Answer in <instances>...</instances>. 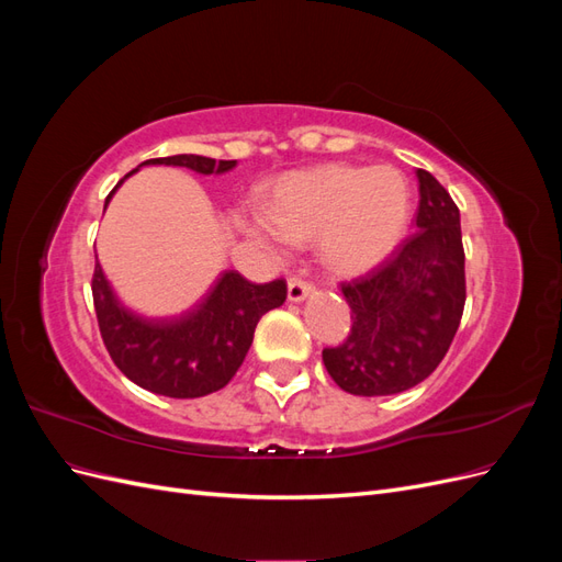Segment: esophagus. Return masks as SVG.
<instances>
[{
	"label": "esophagus",
	"mask_w": 562,
	"mask_h": 562,
	"mask_svg": "<svg viewBox=\"0 0 562 562\" xmlns=\"http://www.w3.org/2000/svg\"><path fill=\"white\" fill-rule=\"evenodd\" d=\"M312 291H314V285L310 281H304L302 277H293L291 281H288V300L291 302L307 300Z\"/></svg>",
	"instance_id": "esophagus-1"
}]
</instances>
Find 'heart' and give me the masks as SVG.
Segmentation results:
<instances>
[{
    "label": "heart",
    "instance_id": "1",
    "mask_svg": "<svg viewBox=\"0 0 562 562\" xmlns=\"http://www.w3.org/2000/svg\"><path fill=\"white\" fill-rule=\"evenodd\" d=\"M411 215V182L396 166L326 164L281 178L265 217L246 220L244 229L269 250L316 236L330 269L361 274L396 250Z\"/></svg>",
    "mask_w": 562,
    "mask_h": 562
}]
</instances>
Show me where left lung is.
<instances>
[{"instance_id":"obj_1","label":"left lung","mask_w":562,"mask_h":562,"mask_svg":"<svg viewBox=\"0 0 562 562\" xmlns=\"http://www.w3.org/2000/svg\"><path fill=\"white\" fill-rule=\"evenodd\" d=\"M417 232L368 271L342 283L351 333L323 349V363L353 396L413 389L443 361L467 302L459 209L429 171L417 168Z\"/></svg>"}]
</instances>
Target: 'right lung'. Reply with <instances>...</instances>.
<instances>
[{"label": "right lung", "mask_w": 562, "mask_h": 562, "mask_svg": "<svg viewBox=\"0 0 562 562\" xmlns=\"http://www.w3.org/2000/svg\"><path fill=\"white\" fill-rule=\"evenodd\" d=\"M145 164L184 166L203 176L225 173L236 166V161L215 164L199 155L147 159L140 166ZM114 190L105 199V209ZM91 291L98 328L114 366L131 382L168 398H199L223 389L241 368L258 321L285 302L283 279L250 283L239 271H225L196 310L178 318H145L126 310L100 265H95Z\"/></svg>", "instance_id": "1"}]
</instances>
